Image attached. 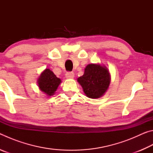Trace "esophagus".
Here are the masks:
<instances>
[{"label":"esophagus","instance_id":"34e87169","mask_svg":"<svg viewBox=\"0 0 153 153\" xmlns=\"http://www.w3.org/2000/svg\"><path fill=\"white\" fill-rule=\"evenodd\" d=\"M65 76L67 78H73V77H74V73L71 71H68L66 73Z\"/></svg>","mask_w":153,"mask_h":153}]
</instances>
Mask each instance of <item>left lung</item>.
Segmentation results:
<instances>
[{
  "mask_svg": "<svg viewBox=\"0 0 153 153\" xmlns=\"http://www.w3.org/2000/svg\"><path fill=\"white\" fill-rule=\"evenodd\" d=\"M110 75L105 67L89 64L85 68L84 74L77 79L88 97L98 98L105 94L110 84Z\"/></svg>",
  "mask_w": 153,
  "mask_h": 153,
  "instance_id": "8db88e82",
  "label": "left lung"
}]
</instances>
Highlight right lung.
<instances>
[{"label":"right lung","instance_id":"right-lung-1","mask_svg":"<svg viewBox=\"0 0 153 153\" xmlns=\"http://www.w3.org/2000/svg\"><path fill=\"white\" fill-rule=\"evenodd\" d=\"M38 82V86L42 92L47 95L52 96L57 89L61 81L53 71L49 69H46L41 74Z\"/></svg>","mask_w":153,"mask_h":153}]
</instances>
